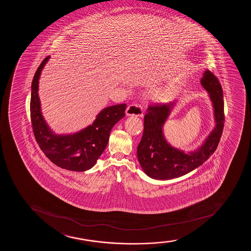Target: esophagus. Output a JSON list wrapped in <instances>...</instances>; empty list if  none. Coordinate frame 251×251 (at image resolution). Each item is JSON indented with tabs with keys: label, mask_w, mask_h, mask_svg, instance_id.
<instances>
[{
	"label": "esophagus",
	"mask_w": 251,
	"mask_h": 251,
	"mask_svg": "<svg viewBox=\"0 0 251 251\" xmlns=\"http://www.w3.org/2000/svg\"><path fill=\"white\" fill-rule=\"evenodd\" d=\"M127 115H133V116H143V109L141 105L137 104H131L127 107L126 110Z\"/></svg>",
	"instance_id": "34e87169"
}]
</instances>
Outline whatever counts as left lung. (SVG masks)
I'll use <instances>...</instances> for the list:
<instances>
[{"label": "left lung", "mask_w": 251, "mask_h": 251, "mask_svg": "<svg viewBox=\"0 0 251 251\" xmlns=\"http://www.w3.org/2000/svg\"><path fill=\"white\" fill-rule=\"evenodd\" d=\"M201 84L209 93L213 102L216 127L197 151L186 154L171 147L164 139L162 126L174 102L150 104L147 108L143 135L137 147V158L145 173L150 177L167 180L183 176L202 165L216 151L225 126L222 86L219 78L209 70L204 73Z\"/></svg>", "instance_id": "1"}]
</instances>
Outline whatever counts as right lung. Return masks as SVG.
<instances>
[{"label":"right lung","mask_w":251,"mask_h":251,"mask_svg":"<svg viewBox=\"0 0 251 251\" xmlns=\"http://www.w3.org/2000/svg\"><path fill=\"white\" fill-rule=\"evenodd\" d=\"M49 58L48 56L41 63L32 79L30 115L35 139L45 156L58 167L75 172L88 170L104 152L110 130L124 117L126 104L107 107L91 126L72 136H55L42 116L38 94L41 71Z\"/></svg>","instance_id":"add662e5"}]
</instances>
